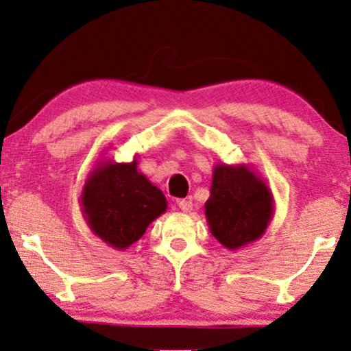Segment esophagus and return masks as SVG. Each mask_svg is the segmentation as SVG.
Listing matches in <instances>:
<instances>
[{
	"mask_svg": "<svg viewBox=\"0 0 351 351\" xmlns=\"http://www.w3.org/2000/svg\"><path fill=\"white\" fill-rule=\"evenodd\" d=\"M176 204H178V208L181 209V211H184V213H189L193 209V203H191V199H178L176 201Z\"/></svg>",
	"mask_w": 351,
	"mask_h": 351,
	"instance_id": "esophagus-1",
	"label": "esophagus"
}]
</instances>
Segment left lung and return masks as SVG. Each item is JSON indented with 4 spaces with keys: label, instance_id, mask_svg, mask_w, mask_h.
I'll use <instances>...</instances> for the list:
<instances>
[{
    "label": "left lung",
    "instance_id": "left-lung-1",
    "mask_svg": "<svg viewBox=\"0 0 351 351\" xmlns=\"http://www.w3.org/2000/svg\"><path fill=\"white\" fill-rule=\"evenodd\" d=\"M272 216V195L245 167H216L206 217L213 236L237 249L264 234Z\"/></svg>",
    "mask_w": 351,
    "mask_h": 351
}]
</instances>
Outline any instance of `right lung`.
<instances>
[{
  "instance_id": "add662e5",
  "label": "right lung",
  "mask_w": 351,
  "mask_h": 351,
  "mask_svg": "<svg viewBox=\"0 0 351 351\" xmlns=\"http://www.w3.org/2000/svg\"><path fill=\"white\" fill-rule=\"evenodd\" d=\"M88 226L115 249L145 234L148 224L167 211V199L134 163H106L92 173L82 195Z\"/></svg>"
}]
</instances>
